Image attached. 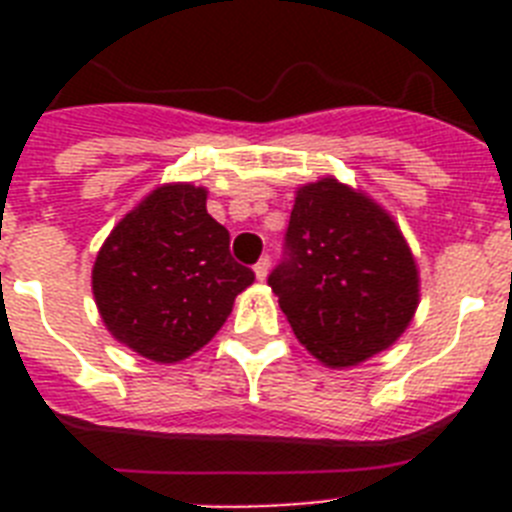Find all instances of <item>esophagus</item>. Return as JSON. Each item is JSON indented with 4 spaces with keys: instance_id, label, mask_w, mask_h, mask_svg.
<instances>
[{
    "instance_id": "34e87169",
    "label": "esophagus",
    "mask_w": 512,
    "mask_h": 512,
    "mask_svg": "<svg viewBox=\"0 0 512 512\" xmlns=\"http://www.w3.org/2000/svg\"><path fill=\"white\" fill-rule=\"evenodd\" d=\"M269 266H271V259H269V256H261L259 264L253 266V271H256V279H261V282H264L266 274H269Z\"/></svg>"
}]
</instances>
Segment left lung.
<instances>
[{
    "label": "left lung",
    "mask_w": 512,
    "mask_h": 512,
    "mask_svg": "<svg viewBox=\"0 0 512 512\" xmlns=\"http://www.w3.org/2000/svg\"><path fill=\"white\" fill-rule=\"evenodd\" d=\"M269 287L302 346L328 366L392 346L418 307V269L392 217L336 179L297 192Z\"/></svg>",
    "instance_id": "8db88e82"
}]
</instances>
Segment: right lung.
<instances>
[{
  "instance_id": "obj_1",
  "label": "right lung",
  "mask_w": 512,
  "mask_h": 512,
  "mask_svg": "<svg viewBox=\"0 0 512 512\" xmlns=\"http://www.w3.org/2000/svg\"><path fill=\"white\" fill-rule=\"evenodd\" d=\"M192 184L156 189L122 217L92 271L99 315L112 336L151 361L200 351L256 279L230 256V233L207 215Z\"/></svg>"
}]
</instances>
